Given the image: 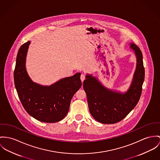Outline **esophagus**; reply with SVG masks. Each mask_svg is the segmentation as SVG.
Wrapping results in <instances>:
<instances>
[{
  "instance_id": "34e87169",
  "label": "esophagus",
  "mask_w": 160,
  "mask_h": 160,
  "mask_svg": "<svg viewBox=\"0 0 160 160\" xmlns=\"http://www.w3.org/2000/svg\"><path fill=\"white\" fill-rule=\"evenodd\" d=\"M85 75L84 74H81V76H80V79H81V81L83 82L84 80H85Z\"/></svg>"
}]
</instances>
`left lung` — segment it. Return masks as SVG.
<instances>
[{"label":"left lung","mask_w":160,"mask_h":160,"mask_svg":"<svg viewBox=\"0 0 160 160\" xmlns=\"http://www.w3.org/2000/svg\"><path fill=\"white\" fill-rule=\"evenodd\" d=\"M130 48L135 53L136 68L131 85L125 92L108 89L92 75L86 74L83 87L89 110L100 123L111 124L122 121L135 107L141 97L145 76L142 54L134 43H131Z\"/></svg>","instance_id":"left-lung-1"}]
</instances>
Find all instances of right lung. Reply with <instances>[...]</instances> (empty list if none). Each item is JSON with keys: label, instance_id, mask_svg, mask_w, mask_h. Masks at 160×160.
<instances>
[{"label": "right lung", "instance_id": "add662e5", "mask_svg": "<svg viewBox=\"0 0 160 160\" xmlns=\"http://www.w3.org/2000/svg\"><path fill=\"white\" fill-rule=\"evenodd\" d=\"M30 41L19 49L14 71V85L25 111L38 121L54 123L62 120L69 110L71 99L82 86L81 74L66 77L50 86L33 82L26 70Z\"/></svg>", "mask_w": 160, "mask_h": 160}]
</instances>
